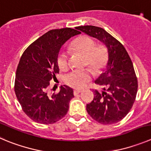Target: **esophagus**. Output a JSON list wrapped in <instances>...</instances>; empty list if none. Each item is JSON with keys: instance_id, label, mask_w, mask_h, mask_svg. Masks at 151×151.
Instances as JSON below:
<instances>
[{"instance_id": "esophagus-1", "label": "esophagus", "mask_w": 151, "mask_h": 151, "mask_svg": "<svg viewBox=\"0 0 151 151\" xmlns=\"http://www.w3.org/2000/svg\"><path fill=\"white\" fill-rule=\"evenodd\" d=\"M82 91V90L81 89H75L74 91V95H77V94H79V93H80Z\"/></svg>"}]
</instances>
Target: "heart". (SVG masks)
I'll return each mask as SVG.
<instances>
[{
	"label": "heart",
	"instance_id": "heart-1",
	"mask_svg": "<svg viewBox=\"0 0 151 151\" xmlns=\"http://www.w3.org/2000/svg\"><path fill=\"white\" fill-rule=\"evenodd\" d=\"M73 50L79 52L86 58V64L95 71H100L107 62V51L103 46L95 47V42L91 38L83 36L77 38L71 43ZM68 53L63 51L59 54L57 63L61 70H67L68 63ZM91 72L89 69L83 71H74L68 74L65 82L70 86L75 88H83L91 80Z\"/></svg>",
	"mask_w": 151,
	"mask_h": 151
}]
</instances>
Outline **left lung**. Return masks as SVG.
<instances>
[{"label":"left lung","mask_w":151,"mask_h":151,"mask_svg":"<svg viewBox=\"0 0 151 151\" xmlns=\"http://www.w3.org/2000/svg\"><path fill=\"white\" fill-rule=\"evenodd\" d=\"M76 29L98 39L108 52L106 69L95 81L103 86L104 91L100 93L95 90L94 99L86 105L87 112L102 124L120 122L133 106L138 89L137 78L129 55L123 45L103 28L87 25Z\"/></svg>","instance_id":"obj_1"}]
</instances>
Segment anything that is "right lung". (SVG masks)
<instances>
[{
	"label": "right lung",
	"instance_id": "obj_1",
	"mask_svg": "<svg viewBox=\"0 0 151 151\" xmlns=\"http://www.w3.org/2000/svg\"><path fill=\"white\" fill-rule=\"evenodd\" d=\"M80 32L71 28L51 29L31 44L17 68L15 92L23 111L35 122L50 124L67 114L73 88L61 86L60 92L47 93L50 81L59 74L57 58L62 46Z\"/></svg>",
	"mask_w": 151,
	"mask_h": 151
}]
</instances>
